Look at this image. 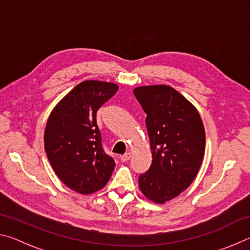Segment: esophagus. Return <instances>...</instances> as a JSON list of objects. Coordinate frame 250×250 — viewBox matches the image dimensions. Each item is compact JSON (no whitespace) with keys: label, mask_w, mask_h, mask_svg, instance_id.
Listing matches in <instances>:
<instances>
[{"label":"esophagus","mask_w":250,"mask_h":250,"mask_svg":"<svg viewBox=\"0 0 250 250\" xmlns=\"http://www.w3.org/2000/svg\"><path fill=\"white\" fill-rule=\"evenodd\" d=\"M130 158H131V153H129L128 152V153H125V154L120 156V161L121 162H126V161L130 160Z\"/></svg>","instance_id":"34e87169"}]
</instances>
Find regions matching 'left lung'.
Listing matches in <instances>:
<instances>
[{"instance_id": "obj_1", "label": "left lung", "mask_w": 250, "mask_h": 250, "mask_svg": "<svg viewBox=\"0 0 250 250\" xmlns=\"http://www.w3.org/2000/svg\"><path fill=\"white\" fill-rule=\"evenodd\" d=\"M133 94L146 113L152 153L139 188L149 201L164 204L196 177L205 152L204 125L194 104L171 86H141Z\"/></svg>"}]
</instances>
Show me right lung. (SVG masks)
Segmentation results:
<instances>
[{"mask_svg":"<svg viewBox=\"0 0 250 250\" xmlns=\"http://www.w3.org/2000/svg\"><path fill=\"white\" fill-rule=\"evenodd\" d=\"M118 88L113 83L86 80L59 101L48 117L46 155L62 183L79 194L104 188L115 168V161L101 146L96 115Z\"/></svg>","mask_w":250,"mask_h":250,"instance_id":"right-lung-1","label":"right lung"}]
</instances>
